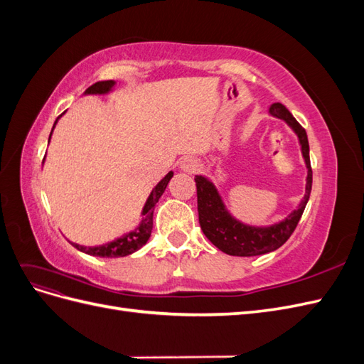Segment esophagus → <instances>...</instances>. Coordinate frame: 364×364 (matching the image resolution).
Segmentation results:
<instances>
[{
  "label": "esophagus",
  "mask_w": 364,
  "mask_h": 364,
  "mask_svg": "<svg viewBox=\"0 0 364 364\" xmlns=\"http://www.w3.org/2000/svg\"><path fill=\"white\" fill-rule=\"evenodd\" d=\"M199 161H197L196 158H193V156H185V158H182V161H181V168L183 170V171H188V173H193V171H196L197 168H199Z\"/></svg>",
  "instance_id": "esophagus-1"
}]
</instances>
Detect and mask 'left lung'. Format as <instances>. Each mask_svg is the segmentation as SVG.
Wrapping results in <instances>:
<instances>
[{
    "instance_id": "obj_1",
    "label": "left lung",
    "mask_w": 364,
    "mask_h": 364,
    "mask_svg": "<svg viewBox=\"0 0 364 364\" xmlns=\"http://www.w3.org/2000/svg\"><path fill=\"white\" fill-rule=\"evenodd\" d=\"M270 114L273 117L287 121L289 126H291L297 136H299L302 155L308 168L306 191L299 208L293 211L284 222L273 225L270 228H252L240 223L230 217L222 203V199H220L215 186L208 179H205L203 176H196L194 181L197 186V211H199L200 228L206 238L215 247L228 253V255L257 257L281 247L294 232V229L304 214L306 202L310 199L313 171L310 164V146H308L306 132L297 123L289 109L281 103L272 105Z\"/></svg>"
}]
</instances>
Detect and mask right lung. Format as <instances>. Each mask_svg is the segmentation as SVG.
<instances>
[{"label": "right lung", "mask_w": 364, "mask_h": 364, "mask_svg": "<svg viewBox=\"0 0 364 364\" xmlns=\"http://www.w3.org/2000/svg\"><path fill=\"white\" fill-rule=\"evenodd\" d=\"M114 80H105V82H97L94 85H91L87 90L85 91V94H105L107 91H111V87L114 86ZM59 118V117H58ZM58 123V119H56ZM54 123V126H56ZM53 126V127H54ZM53 132V130H51ZM51 136V135H50ZM50 141V139H48ZM173 178V173L170 171L165 178L155 186V190L151 191L150 197L146 202L144 211H142V222L139 225V228H136L134 232H130L124 237H121L118 240H114L112 243H107L103 246H95V247H86V246H80L71 243L77 250L85 252L87 255L92 257H103V258H117V257H126L130 255V253L136 252L138 249H141L147 243V240L150 238L151 229H153V209H155V205L158 203L159 197L162 196V193L167 188V185L170 182V179Z\"/></svg>", "instance_id": "1"}]
</instances>
